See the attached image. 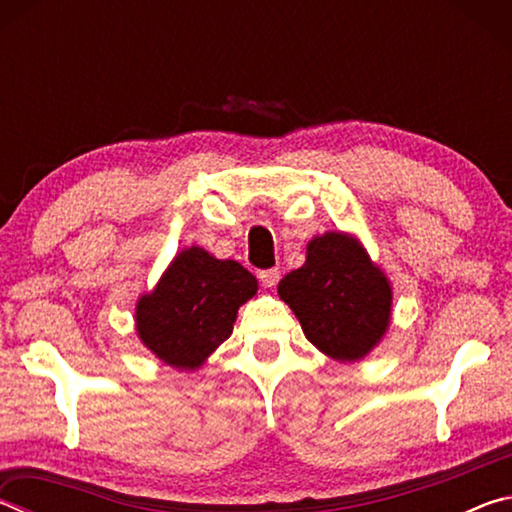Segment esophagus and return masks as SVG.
<instances>
[{
	"label": "esophagus",
	"mask_w": 512,
	"mask_h": 512,
	"mask_svg": "<svg viewBox=\"0 0 512 512\" xmlns=\"http://www.w3.org/2000/svg\"><path fill=\"white\" fill-rule=\"evenodd\" d=\"M259 280H262L264 287L273 289L275 284H277V280H280V271H277V268H266V271L259 273Z\"/></svg>",
	"instance_id": "34e87169"
}]
</instances>
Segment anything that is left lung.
<instances>
[{"mask_svg": "<svg viewBox=\"0 0 512 512\" xmlns=\"http://www.w3.org/2000/svg\"><path fill=\"white\" fill-rule=\"evenodd\" d=\"M277 296L296 314L307 341L341 363L366 359L393 316L391 280L361 241L341 230L309 241L305 264L282 277Z\"/></svg>", "mask_w": 512, "mask_h": 512, "instance_id": "1", "label": "left lung"}]
</instances>
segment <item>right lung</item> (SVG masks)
I'll list each match as a JSON object with an SVG mask.
<instances>
[{
  "label": "right lung",
  "instance_id": "right-lung-1",
  "mask_svg": "<svg viewBox=\"0 0 512 512\" xmlns=\"http://www.w3.org/2000/svg\"><path fill=\"white\" fill-rule=\"evenodd\" d=\"M257 293V277L235 259L189 246L135 305V332L162 363L194 372L232 334L239 307Z\"/></svg>",
  "mask_w": 512,
  "mask_h": 512
}]
</instances>
